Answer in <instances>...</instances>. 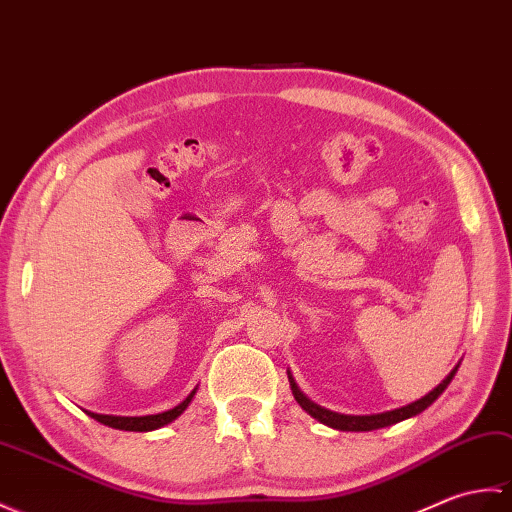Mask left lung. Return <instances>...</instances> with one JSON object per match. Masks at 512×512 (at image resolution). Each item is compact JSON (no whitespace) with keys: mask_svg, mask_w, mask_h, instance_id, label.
<instances>
[{"mask_svg":"<svg viewBox=\"0 0 512 512\" xmlns=\"http://www.w3.org/2000/svg\"><path fill=\"white\" fill-rule=\"evenodd\" d=\"M456 372H458V366L449 372V377L442 381L438 388H434L429 394H425L420 401H414L410 405L399 407V410L383 412V414H372V416H346V414H337V412H331V410H324V407L315 405L313 401L306 399V396L298 390V385H295V381L291 377L289 379H291V390H293L295 401L302 405L304 412H309L313 418L320 420V423L333 427V429H342V431H372V429H381V427H388V425H394V423H401V420L410 418V416H416V414H420L423 410H427V407L434 403L442 392L447 390V385L451 383L453 377H456Z\"/></svg>","mask_w":512,"mask_h":512,"instance_id":"left-lung-1","label":"left lung"}]
</instances>
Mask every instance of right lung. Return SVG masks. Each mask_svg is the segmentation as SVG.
I'll list each match as a JSON object with an SVG mask.
<instances>
[{
  "instance_id": "right-lung-1",
  "label": "right lung",
  "mask_w": 512,
  "mask_h": 512,
  "mask_svg": "<svg viewBox=\"0 0 512 512\" xmlns=\"http://www.w3.org/2000/svg\"><path fill=\"white\" fill-rule=\"evenodd\" d=\"M192 396H195V390H192L186 401H181L177 407L162 414H153V416H107V414H94V412H87L98 423L113 427V429H122V431H153V429H160L168 423H173V420L186 410L188 403L192 401Z\"/></svg>"
}]
</instances>
